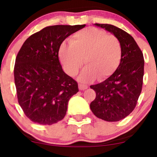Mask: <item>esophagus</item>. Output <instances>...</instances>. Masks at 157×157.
<instances>
[{"mask_svg":"<svg viewBox=\"0 0 157 157\" xmlns=\"http://www.w3.org/2000/svg\"><path fill=\"white\" fill-rule=\"evenodd\" d=\"M88 89V86H86V85H82V84H79V89L81 90H85Z\"/></svg>","mask_w":157,"mask_h":157,"instance_id":"obj_1","label":"esophagus"}]
</instances>
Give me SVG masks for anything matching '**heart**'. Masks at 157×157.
I'll list each match as a JSON object with an SVG mask.
<instances>
[{"instance_id":"b5f03b06","label":"heart","mask_w":157,"mask_h":157,"mask_svg":"<svg viewBox=\"0 0 157 157\" xmlns=\"http://www.w3.org/2000/svg\"><path fill=\"white\" fill-rule=\"evenodd\" d=\"M70 43H63L59 48V57L66 73L75 76L83 64L79 80L91 82L107 78L120 64L122 56L120 42L115 36L96 28H87L76 32ZM84 60H83V59Z\"/></svg>"}]
</instances>
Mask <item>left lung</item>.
I'll return each mask as SVG.
<instances>
[{
    "label": "left lung",
    "mask_w": 157,
    "mask_h": 157,
    "mask_svg": "<svg viewBox=\"0 0 157 157\" xmlns=\"http://www.w3.org/2000/svg\"><path fill=\"white\" fill-rule=\"evenodd\" d=\"M94 26L105 29L119 40L122 56L117 68L109 78L90 86L96 92L90 108L97 117L108 122L120 121L134 111L142 91L143 55L132 36L121 29L110 24Z\"/></svg>",
    "instance_id": "1"
}]
</instances>
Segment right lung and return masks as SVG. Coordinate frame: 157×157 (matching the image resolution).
<instances>
[{
	"instance_id": "obj_1",
	"label": "right lung",
	"mask_w": 157,
	"mask_h": 157,
	"mask_svg": "<svg viewBox=\"0 0 157 157\" xmlns=\"http://www.w3.org/2000/svg\"><path fill=\"white\" fill-rule=\"evenodd\" d=\"M86 24L47 26L26 40L15 60L14 76L19 105L26 116L40 125L64 118L68 102L79 91L77 82L63 70L59 48Z\"/></svg>"
}]
</instances>
